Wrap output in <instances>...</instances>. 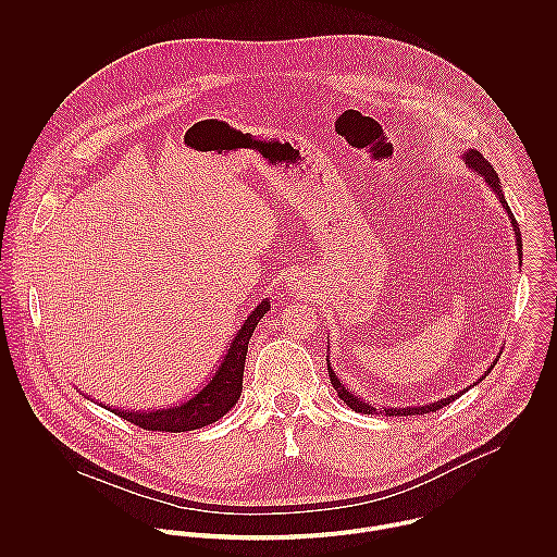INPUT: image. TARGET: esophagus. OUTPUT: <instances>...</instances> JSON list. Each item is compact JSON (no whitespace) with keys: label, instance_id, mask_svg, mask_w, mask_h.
I'll use <instances>...</instances> for the list:
<instances>
[{"label":"esophagus","instance_id":"34e87169","mask_svg":"<svg viewBox=\"0 0 557 557\" xmlns=\"http://www.w3.org/2000/svg\"><path fill=\"white\" fill-rule=\"evenodd\" d=\"M296 281H298V278H289V287H296V285H298Z\"/></svg>","mask_w":557,"mask_h":557}]
</instances>
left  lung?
<instances>
[{"label":"left lung","instance_id":"obj_1","mask_svg":"<svg viewBox=\"0 0 557 557\" xmlns=\"http://www.w3.org/2000/svg\"><path fill=\"white\" fill-rule=\"evenodd\" d=\"M466 164L468 166H472L474 171H476L478 175H482L484 177V182L495 190V195L499 197V201H502V206L508 210V214H510V223H512V227H515V236H517V250H519V257H521V248H523V244H521V232H519V225H517V221H515V216H512V212H510V208H508V203H506V199H504V195H502V186H499V177H497V173H495V169L491 166V162L484 159L478 150H470V152H466ZM327 360V358H325ZM499 360V356L495 358V362ZM495 362L488 367V371L484 373V375H488L491 373V369L495 367ZM327 375H330V382H332V388L336 391V395L341 397V400L347 405V407H351L354 411H360V413H377V405L375 403H369V400H362V398L358 397L356 393H351V391H347L341 382H338V377H336V373L330 369V360H327ZM466 393V391H463ZM461 397V393H457V395H453V397L442 398V400H435V403H429V405H411V407H382V411L386 413V416H424V413H431V411H437V409H442V407H446V405H450L455 398ZM380 411V413H382Z\"/></svg>","mask_w":557,"mask_h":557}]
</instances>
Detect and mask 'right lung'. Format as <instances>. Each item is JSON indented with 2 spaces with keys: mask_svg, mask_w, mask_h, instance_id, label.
Returning a JSON list of instances; mask_svg holds the SVG:
<instances>
[{
  "mask_svg": "<svg viewBox=\"0 0 557 557\" xmlns=\"http://www.w3.org/2000/svg\"><path fill=\"white\" fill-rule=\"evenodd\" d=\"M265 311H270L268 300H263L248 318L244 319L238 334L232 338L227 347V354L193 393L159 409H141V411L111 409V411L139 429L166 431V433L193 431V429H201L206 424L216 422L238 403L248 338L257 327L259 319L265 315Z\"/></svg>",
  "mask_w": 557,
  "mask_h": 557,
  "instance_id": "right-lung-1",
  "label": "right lung"
}]
</instances>
